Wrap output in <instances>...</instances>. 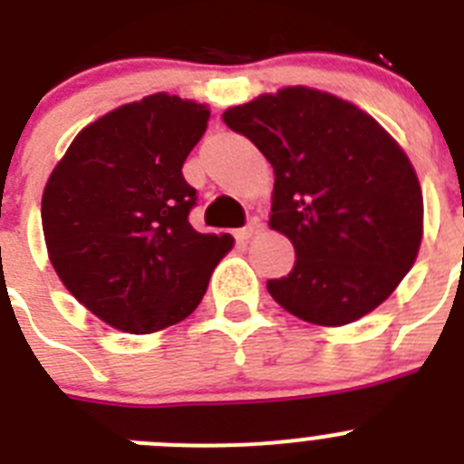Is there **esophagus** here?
Wrapping results in <instances>:
<instances>
[{"instance_id":"34e87169","label":"esophagus","mask_w":464,"mask_h":464,"mask_svg":"<svg viewBox=\"0 0 464 464\" xmlns=\"http://www.w3.org/2000/svg\"><path fill=\"white\" fill-rule=\"evenodd\" d=\"M257 229H260V220L251 218V220H248V225H246V227L237 229L235 237H237V239H239V241H248L253 235H256Z\"/></svg>"}]
</instances>
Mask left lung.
Here are the masks:
<instances>
[{"mask_svg":"<svg viewBox=\"0 0 464 464\" xmlns=\"http://www.w3.org/2000/svg\"><path fill=\"white\" fill-rule=\"evenodd\" d=\"M274 167L269 225L295 246L267 290L293 315L346 325L407 276L423 237V192L404 150L358 106L283 88L223 113Z\"/></svg>","mask_w":464,"mask_h":464,"instance_id":"left-lung-1","label":"left lung"}]
</instances>
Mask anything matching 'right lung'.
I'll list each match as a JSON object with an SVG mask.
<instances>
[{"label":"right lung","instance_id":"right-lung-1","mask_svg":"<svg viewBox=\"0 0 464 464\" xmlns=\"http://www.w3.org/2000/svg\"><path fill=\"white\" fill-rule=\"evenodd\" d=\"M208 122L204 104L150 94L73 139L41 199L60 281L97 318L132 334L165 330L197 309L232 237L199 235L183 162Z\"/></svg>","mask_w":464,"mask_h":464}]
</instances>
